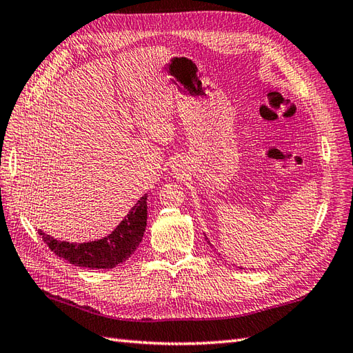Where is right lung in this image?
I'll use <instances>...</instances> for the list:
<instances>
[{
    "mask_svg": "<svg viewBox=\"0 0 353 353\" xmlns=\"http://www.w3.org/2000/svg\"><path fill=\"white\" fill-rule=\"evenodd\" d=\"M145 224L147 195H143L116 230L103 239L87 243H69L55 241L54 237L40 230L39 234L49 250L72 265L92 269H111L132 256L139 242L143 241Z\"/></svg>",
    "mask_w": 353,
    "mask_h": 353,
    "instance_id": "add662e5",
    "label": "right lung"
}]
</instances>
